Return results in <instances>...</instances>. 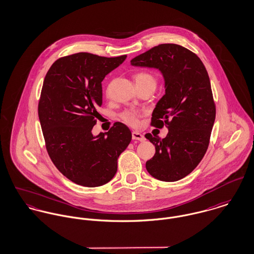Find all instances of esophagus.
<instances>
[{"label":"esophagus","instance_id":"1","mask_svg":"<svg viewBox=\"0 0 254 254\" xmlns=\"http://www.w3.org/2000/svg\"><path fill=\"white\" fill-rule=\"evenodd\" d=\"M132 138L133 139H137V140H139V141H143L145 138H144V136L142 135V134H140V133H138V132H132Z\"/></svg>","mask_w":254,"mask_h":254}]
</instances>
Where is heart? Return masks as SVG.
I'll use <instances>...</instances> for the list:
<instances>
[{"label": "heart", "instance_id": "1", "mask_svg": "<svg viewBox=\"0 0 254 254\" xmlns=\"http://www.w3.org/2000/svg\"><path fill=\"white\" fill-rule=\"evenodd\" d=\"M135 80H136L137 85H145V84L156 85V79H155L154 75L145 70L137 72L135 74ZM139 116H140V114L136 111H133V110H126L120 115L121 119L126 124H128L132 127L138 126V122H139Z\"/></svg>", "mask_w": 254, "mask_h": 254}]
</instances>
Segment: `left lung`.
Instances as JSON below:
<instances>
[{"label": "left lung", "mask_w": 254, "mask_h": 254, "mask_svg": "<svg viewBox=\"0 0 254 254\" xmlns=\"http://www.w3.org/2000/svg\"><path fill=\"white\" fill-rule=\"evenodd\" d=\"M133 66L160 69L166 94L157 103L150 125L166 126V138H145L155 146L146 161L147 172L162 182H177L189 175L205 156L215 119L208 71L191 50L175 44L154 46L131 60Z\"/></svg>", "instance_id": "obj_1"}]
</instances>
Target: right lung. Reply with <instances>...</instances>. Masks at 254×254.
Returning a JSON list of instances; mask_svg holds the SVG:
<instances>
[{"label": "right lung", "mask_w": 254, "mask_h": 254, "mask_svg": "<svg viewBox=\"0 0 254 254\" xmlns=\"http://www.w3.org/2000/svg\"><path fill=\"white\" fill-rule=\"evenodd\" d=\"M126 57L79 52L57 59L46 72L38 106L46 150L59 172L76 185L108 184L132 139L121 122L96 137L91 132L100 116L102 81Z\"/></svg>", "instance_id": "right-lung-1"}]
</instances>
